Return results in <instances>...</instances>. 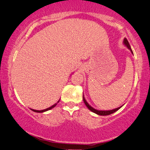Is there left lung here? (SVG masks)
Returning a JSON list of instances; mask_svg holds the SVG:
<instances>
[{
  "mask_svg": "<svg viewBox=\"0 0 150 150\" xmlns=\"http://www.w3.org/2000/svg\"><path fill=\"white\" fill-rule=\"evenodd\" d=\"M123 44L125 45L126 47H127V48L129 49V50H130V52H132V54H133V52H132V49H131V47H130V45H129L128 41H127V40L126 38L124 39ZM83 100L84 103H85V105H86V107L88 108L91 110V111H92L93 112H94V113L97 114V115H110V114L113 113V112H115L117 111V110H118L119 109H120V108L122 107V106H120L119 108H117L112 109V110H96V109L93 108V107L91 106V105H89L88 103H87L86 100V99H85V98H84L83 95Z\"/></svg>",
  "mask_w": 150,
  "mask_h": 150,
  "instance_id": "8db88e82",
  "label": "left lung"
}]
</instances>
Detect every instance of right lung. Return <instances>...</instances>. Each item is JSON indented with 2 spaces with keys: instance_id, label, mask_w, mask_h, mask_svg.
I'll return each instance as SVG.
<instances>
[{
  "instance_id": "obj_1",
  "label": "right lung",
  "mask_w": 150,
  "mask_h": 150,
  "mask_svg": "<svg viewBox=\"0 0 150 150\" xmlns=\"http://www.w3.org/2000/svg\"><path fill=\"white\" fill-rule=\"evenodd\" d=\"M59 100H59L58 101H57L56 103L55 104H54L53 105H52L51 107H50V108H46V109H45V110H34V109H31L32 110H33V111H34V112H45V111H47V110H51L52 108H54L55 106H56V105H57V103H59Z\"/></svg>"
}]
</instances>
